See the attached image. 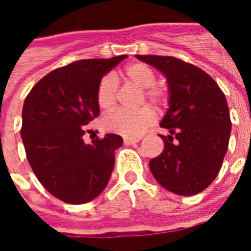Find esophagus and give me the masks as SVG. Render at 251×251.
<instances>
[{
	"instance_id": "obj_1",
	"label": "esophagus",
	"mask_w": 251,
	"mask_h": 251,
	"mask_svg": "<svg viewBox=\"0 0 251 251\" xmlns=\"http://www.w3.org/2000/svg\"><path fill=\"white\" fill-rule=\"evenodd\" d=\"M138 141H140V138H129V137L124 138V142H125L126 145H133V144H136Z\"/></svg>"
}]
</instances>
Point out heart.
Wrapping results in <instances>:
<instances>
[{
    "label": "heart",
    "mask_w": 251,
    "mask_h": 251,
    "mask_svg": "<svg viewBox=\"0 0 251 251\" xmlns=\"http://www.w3.org/2000/svg\"><path fill=\"white\" fill-rule=\"evenodd\" d=\"M124 76L137 87L145 88L144 97L149 103L157 106L164 100L163 88L154 86L156 74L147 64L131 63L124 70ZM117 88L118 84L113 76L107 75L100 79L97 88V102L100 109L111 110L114 107L117 102ZM154 121L156 115L149 107H142L137 111L117 110L104 117L103 126L107 130L133 138L141 136Z\"/></svg>",
    "instance_id": "heart-1"
}]
</instances>
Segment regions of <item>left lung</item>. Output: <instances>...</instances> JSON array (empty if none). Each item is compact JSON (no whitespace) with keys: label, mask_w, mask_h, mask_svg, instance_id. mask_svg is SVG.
Returning a JSON list of instances; mask_svg holds the SVG:
<instances>
[{"label":"left lung","mask_w":251,"mask_h":251,"mask_svg":"<svg viewBox=\"0 0 251 251\" xmlns=\"http://www.w3.org/2000/svg\"><path fill=\"white\" fill-rule=\"evenodd\" d=\"M167 77L168 110L160 122L164 151L149 161L153 177L181 196L204 191L221 171L231 121L225 94L199 67L177 57L136 55Z\"/></svg>","instance_id":"8db88e82"}]
</instances>
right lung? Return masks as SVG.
<instances>
[{
  "mask_svg": "<svg viewBox=\"0 0 251 251\" xmlns=\"http://www.w3.org/2000/svg\"><path fill=\"white\" fill-rule=\"evenodd\" d=\"M126 57L88 59L56 68L25 98L21 138L28 163L43 187L64 203L91 201L109 183L114 151L124 140L110 133L86 144L83 126L99 115L100 79Z\"/></svg>",
  "mask_w": 251,
  "mask_h": 251,
  "instance_id": "obj_1",
  "label": "right lung"
}]
</instances>
